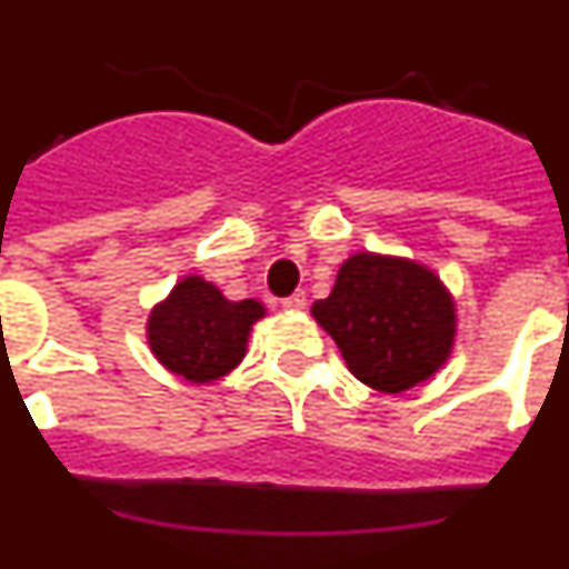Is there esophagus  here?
Returning <instances> with one entry per match:
<instances>
[{"label": "esophagus", "mask_w": 569, "mask_h": 569, "mask_svg": "<svg viewBox=\"0 0 569 569\" xmlns=\"http://www.w3.org/2000/svg\"><path fill=\"white\" fill-rule=\"evenodd\" d=\"M305 305H308V296L301 293V290H296V293H290L281 299V308H288V310H301Z\"/></svg>", "instance_id": "1"}]
</instances>
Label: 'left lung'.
<instances>
[{
  "label": "left lung",
  "mask_w": 569,
  "mask_h": 569,
  "mask_svg": "<svg viewBox=\"0 0 569 569\" xmlns=\"http://www.w3.org/2000/svg\"><path fill=\"white\" fill-rule=\"evenodd\" d=\"M313 316L356 379L385 393H401L433 376L456 336L453 301L430 270L370 253L341 264Z\"/></svg>",
  "instance_id": "1"
}]
</instances>
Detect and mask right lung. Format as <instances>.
Here are the masks:
<instances>
[{
  "label": "right lung",
  "instance_id": "1",
  "mask_svg": "<svg viewBox=\"0 0 569 569\" xmlns=\"http://www.w3.org/2000/svg\"><path fill=\"white\" fill-rule=\"evenodd\" d=\"M261 316L259 301H228L210 281L188 276L150 313L148 339L168 370L188 381H210L239 365L250 325Z\"/></svg>",
  "mask_w": 569,
  "mask_h": 569
}]
</instances>
